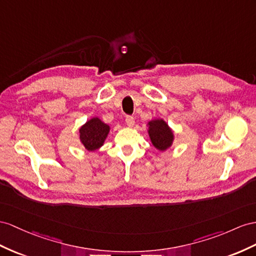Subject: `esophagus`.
I'll list each match as a JSON object with an SVG mask.
<instances>
[{"mask_svg": "<svg viewBox=\"0 0 256 256\" xmlns=\"http://www.w3.org/2000/svg\"><path fill=\"white\" fill-rule=\"evenodd\" d=\"M126 126H133L134 124H135V120H134V118L133 116H128L126 118Z\"/></svg>", "mask_w": 256, "mask_h": 256, "instance_id": "1", "label": "esophagus"}]
</instances>
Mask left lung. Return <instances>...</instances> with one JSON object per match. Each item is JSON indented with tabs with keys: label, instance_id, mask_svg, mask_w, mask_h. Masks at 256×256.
<instances>
[{
	"label": "left lung",
	"instance_id": "1",
	"mask_svg": "<svg viewBox=\"0 0 256 256\" xmlns=\"http://www.w3.org/2000/svg\"><path fill=\"white\" fill-rule=\"evenodd\" d=\"M148 134L152 145L160 152H164L172 146L174 140L173 130L164 120L154 119L148 122Z\"/></svg>",
	"mask_w": 256,
	"mask_h": 256
}]
</instances>
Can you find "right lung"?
<instances>
[{
    "instance_id": "add662e5",
    "label": "right lung",
    "mask_w": 256,
    "mask_h": 256,
    "mask_svg": "<svg viewBox=\"0 0 256 256\" xmlns=\"http://www.w3.org/2000/svg\"><path fill=\"white\" fill-rule=\"evenodd\" d=\"M110 126L104 123L100 118H92L78 130L80 140L88 152L100 148L109 134Z\"/></svg>"
}]
</instances>
